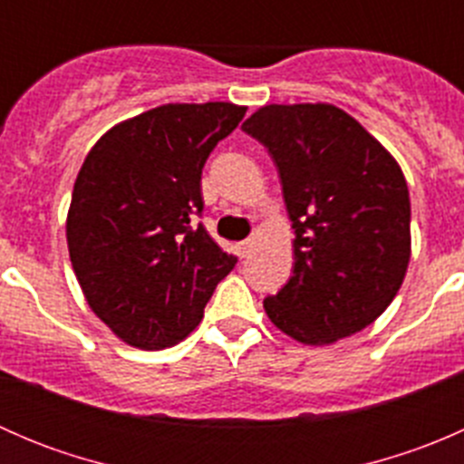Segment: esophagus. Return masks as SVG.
Instances as JSON below:
<instances>
[{
  "instance_id": "1",
  "label": "esophagus",
  "mask_w": 464,
  "mask_h": 464,
  "mask_svg": "<svg viewBox=\"0 0 464 464\" xmlns=\"http://www.w3.org/2000/svg\"><path fill=\"white\" fill-rule=\"evenodd\" d=\"M254 246H256V237H246V240H242L240 245H237V249H240V256L242 258H249L251 254H254Z\"/></svg>"
}]
</instances>
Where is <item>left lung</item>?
I'll use <instances>...</instances> for the list:
<instances>
[{
    "label": "left lung",
    "mask_w": 464,
    "mask_h": 464,
    "mask_svg": "<svg viewBox=\"0 0 464 464\" xmlns=\"http://www.w3.org/2000/svg\"><path fill=\"white\" fill-rule=\"evenodd\" d=\"M278 170L294 274L265 312L307 345L371 325L400 292L411 258V202L395 159L343 110L266 105L242 123Z\"/></svg>",
    "instance_id": "obj_1"
}]
</instances>
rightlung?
<instances>
[{"instance_id": "1", "label": "right lung", "mask_w": 464, "mask_h": 464, "mask_svg": "<svg viewBox=\"0 0 464 464\" xmlns=\"http://www.w3.org/2000/svg\"><path fill=\"white\" fill-rule=\"evenodd\" d=\"M245 111L233 102L154 107L102 134L78 172L69 258L93 314L134 348L184 339L236 266L198 218L206 159Z\"/></svg>"}]
</instances>
